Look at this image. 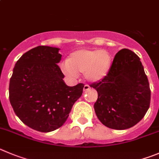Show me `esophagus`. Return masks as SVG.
<instances>
[{"instance_id": "obj_1", "label": "esophagus", "mask_w": 159, "mask_h": 159, "mask_svg": "<svg viewBox=\"0 0 159 159\" xmlns=\"http://www.w3.org/2000/svg\"><path fill=\"white\" fill-rule=\"evenodd\" d=\"M89 89H90V86L87 85V84H85V85H84V91H88Z\"/></svg>"}]
</instances>
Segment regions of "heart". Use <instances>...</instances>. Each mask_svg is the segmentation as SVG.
<instances>
[{
    "instance_id": "b5f03b06",
    "label": "heart",
    "mask_w": 159,
    "mask_h": 159,
    "mask_svg": "<svg viewBox=\"0 0 159 159\" xmlns=\"http://www.w3.org/2000/svg\"><path fill=\"white\" fill-rule=\"evenodd\" d=\"M113 57L106 49H80L71 53L68 61L61 65L65 74L71 76L84 72L90 81L102 80L110 72Z\"/></svg>"
}]
</instances>
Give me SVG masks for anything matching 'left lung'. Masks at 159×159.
I'll return each instance as SVG.
<instances>
[{
	"label": "left lung",
	"instance_id": "obj_1",
	"mask_svg": "<svg viewBox=\"0 0 159 159\" xmlns=\"http://www.w3.org/2000/svg\"><path fill=\"white\" fill-rule=\"evenodd\" d=\"M98 92L94 111L105 126L124 130L143 119L150 107L151 89L139 57L122 49L106 77L90 84Z\"/></svg>",
	"mask_w": 159,
	"mask_h": 159
}]
</instances>
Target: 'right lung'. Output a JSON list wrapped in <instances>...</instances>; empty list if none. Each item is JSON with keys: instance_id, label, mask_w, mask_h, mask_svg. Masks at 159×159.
Returning <instances> with one entry per match:
<instances>
[{"instance_id": "right-lung-1", "label": "right lung", "mask_w": 159, "mask_h": 159, "mask_svg": "<svg viewBox=\"0 0 159 159\" xmlns=\"http://www.w3.org/2000/svg\"><path fill=\"white\" fill-rule=\"evenodd\" d=\"M60 49L39 46L16 63L9 83V100L23 123L42 132L61 127L74 103L81 97L84 84H65L57 65Z\"/></svg>"}]
</instances>
